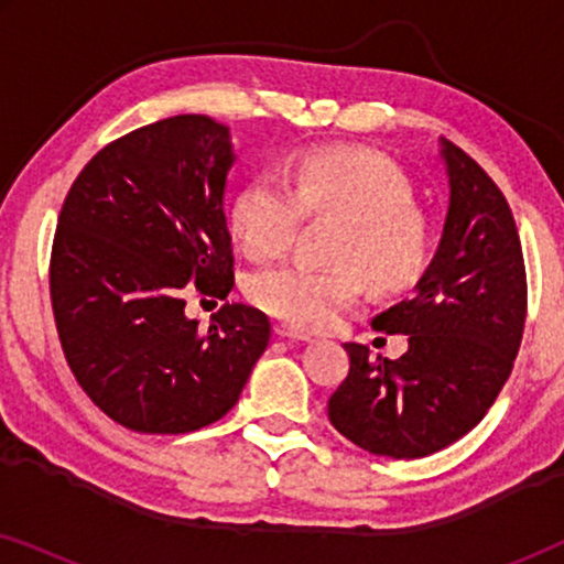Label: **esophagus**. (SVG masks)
Returning a JSON list of instances; mask_svg holds the SVG:
<instances>
[{
  "instance_id": "34e87169",
  "label": "esophagus",
  "mask_w": 564,
  "mask_h": 564,
  "mask_svg": "<svg viewBox=\"0 0 564 564\" xmlns=\"http://www.w3.org/2000/svg\"><path fill=\"white\" fill-rule=\"evenodd\" d=\"M274 336L276 338H292V341H311V334H305V330H300L295 326H288V323H276Z\"/></svg>"
}]
</instances>
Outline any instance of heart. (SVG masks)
<instances>
[{
    "mask_svg": "<svg viewBox=\"0 0 564 564\" xmlns=\"http://www.w3.org/2000/svg\"><path fill=\"white\" fill-rule=\"evenodd\" d=\"M305 215H336L344 228L334 267L303 261L261 269L246 284L259 311L297 328H323L361 288L400 292L426 272L434 230L413 205V184L392 161L369 151L318 149L290 169V182L264 172L238 192L230 226L253 259H276L295 241Z\"/></svg>",
    "mask_w": 564,
    "mask_h": 564,
    "instance_id": "obj_1",
    "label": "heart"
}]
</instances>
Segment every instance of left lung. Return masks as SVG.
Here are the masks:
<instances>
[{
  "label": "left lung",
  "mask_w": 564,
  "mask_h": 564,
  "mask_svg": "<svg viewBox=\"0 0 564 564\" xmlns=\"http://www.w3.org/2000/svg\"><path fill=\"white\" fill-rule=\"evenodd\" d=\"M449 176L444 236L413 297L372 328L408 336L400 359L346 344L349 375L328 421L369 454L429 457L473 431L503 390L527 321V267L503 192L459 145L442 141Z\"/></svg>",
  "instance_id": "left-lung-1"
}]
</instances>
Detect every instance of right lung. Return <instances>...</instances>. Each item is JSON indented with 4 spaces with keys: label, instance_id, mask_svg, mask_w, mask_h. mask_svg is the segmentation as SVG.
Masks as SVG:
<instances>
[{
    "label": "right lung",
    "instance_id": "1",
    "mask_svg": "<svg viewBox=\"0 0 564 564\" xmlns=\"http://www.w3.org/2000/svg\"><path fill=\"white\" fill-rule=\"evenodd\" d=\"M228 128L176 115L107 143L76 176L51 249V305L76 382L138 434H189L236 405L272 326L227 303L210 329L186 295L228 297L234 246L223 210Z\"/></svg>",
    "mask_w": 564,
    "mask_h": 564
}]
</instances>
